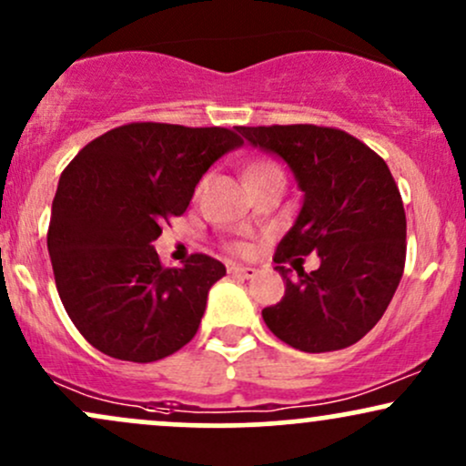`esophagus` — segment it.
Instances as JSON below:
<instances>
[{"label": "esophagus", "instance_id": "1", "mask_svg": "<svg viewBox=\"0 0 466 466\" xmlns=\"http://www.w3.org/2000/svg\"><path fill=\"white\" fill-rule=\"evenodd\" d=\"M229 274L240 276V278H254L256 274H258V269H256V267H249V265H232L229 267Z\"/></svg>", "mask_w": 466, "mask_h": 466}]
</instances>
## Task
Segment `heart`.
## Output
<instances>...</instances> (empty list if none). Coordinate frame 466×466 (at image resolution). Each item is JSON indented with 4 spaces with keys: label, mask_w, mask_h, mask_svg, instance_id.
I'll return each mask as SVG.
<instances>
[{
    "label": "heart",
    "mask_w": 466,
    "mask_h": 466,
    "mask_svg": "<svg viewBox=\"0 0 466 466\" xmlns=\"http://www.w3.org/2000/svg\"><path fill=\"white\" fill-rule=\"evenodd\" d=\"M267 168H276V166L274 164H258V166H254V168H251V173H258V170H267ZM229 249L237 251V254H245V251H248V245H245V243H232V245H229Z\"/></svg>",
    "instance_id": "b5f03b06"
}]
</instances>
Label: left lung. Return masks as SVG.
<instances>
[{"mask_svg":"<svg viewBox=\"0 0 466 466\" xmlns=\"http://www.w3.org/2000/svg\"><path fill=\"white\" fill-rule=\"evenodd\" d=\"M254 147L289 164L302 210L278 243L285 296L263 309L267 329L291 349L330 352L360 341L386 313L405 267V210L388 164L350 133L318 125L238 127ZM320 267L301 269L300 255ZM297 267L291 281L284 265Z\"/></svg>","mask_w":466,"mask_h":466,"instance_id":"1","label":"left lung"}]
</instances>
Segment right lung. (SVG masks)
Masks as SVG:
<instances>
[{
    "label": "right lung",
    "instance_id": "add662e5",
    "mask_svg": "<svg viewBox=\"0 0 466 466\" xmlns=\"http://www.w3.org/2000/svg\"><path fill=\"white\" fill-rule=\"evenodd\" d=\"M240 144L223 127L131 122L67 164L52 201L47 251L63 307L94 349L148 363L195 337L208 291L226 267L206 254L164 267L153 240L184 215L203 173Z\"/></svg>",
    "mask_w": 466,
    "mask_h": 466
}]
</instances>
